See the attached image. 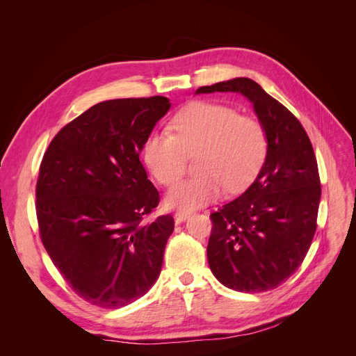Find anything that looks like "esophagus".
I'll return each instance as SVG.
<instances>
[{"mask_svg":"<svg viewBox=\"0 0 356 356\" xmlns=\"http://www.w3.org/2000/svg\"><path fill=\"white\" fill-rule=\"evenodd\" d=\"M190 215H191L190 211H177L175 220H177V222H182V221H186Z\"/></svg>","mask_w":356,"mask_h":356,"instance_id":"obj_1","label":"esophagus"}]
</instances>
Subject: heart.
<instances>
[{"label": "heart", "mask_w": 356, "mask_h": 356, "mask_svg": "<svg viewBox=\"0 0 356 356\" xmlns=\"http://www.w3.org/2000/svg\"><path fill=\"white\" fill-rule=\"evenodd\" d=\"M172 134L156 129L143 145V159L152 175L172 186L186 170L187 156H195V178L181 181L165 197L168 208L191 211L217 200L227 188L241 193L260 172L268 147L266 127L233 106L212 101L187 105L172 118Z\"/></svg>", "instance_id": "1"}]
</instances>
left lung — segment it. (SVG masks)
<instances>
[{
    "instance_id": "8db88e82",
    "label": "left lung",
    "mask_w": 356,
    "mask_h": 356,
    "mask_svg": "<svg viewBox=\"0 0 356 356\" xmlns=\"http://www.w3.org/2000/svg\"><path fill=\"white\" fill-rule=\"evenodd\" d=\"M241 93L268 138L267 156L243 195L211 213L208 263L230 289H275L303 263L316 232L321 182L314 147L296 115L251 79L203 86L196 93Z\"/></svg>"
}]
</instances>
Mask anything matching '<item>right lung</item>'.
Here are the masks:
<instances>
[{
  "instance_id": "1",
  "label": "right lung",
  "mask_w": 356,
  "mask_h": 356,
  "mask_svg": "<svg viewBox=\"0 0 356 356\" xmlns=\"http://www.w3.org/2000/svg\"><path fill=\"white\" fill-rule=\"evenodd\" d=\"M169 108L165 96L99 102L62 127L42 157L41 242L63 279L95 306L131 305L160 275L174 218L143 221L159 191L139 153Z\"/></svg>"
}]
</instances>
